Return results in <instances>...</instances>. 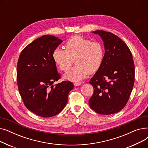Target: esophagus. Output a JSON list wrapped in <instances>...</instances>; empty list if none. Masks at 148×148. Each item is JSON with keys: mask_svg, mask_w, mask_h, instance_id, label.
Here are the masks:
<instances>
[{"mask_svg": "<svg viewBox=\"0 0 148 148\" xmlns=\"http://www.w3.org/2000/svg\"><path fill=\"white\" fill-rule=\"evenodd\" d=\"M82 84V82H76V83H74V86H80V85H81Z\"/></svg>", "mask_w": 148, "mask_h": 148, "instance_id": "1", "label": "esophagus"}]
</instances>
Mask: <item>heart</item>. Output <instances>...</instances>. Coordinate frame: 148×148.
Segmentation results:
<instances>
[{
	"label": "heart",
	"mask_w": 148,
	"mask_h": 148,
	"mask_svg": "<svg viewBox=\"0 0 148 148\" xmlns=\"http://www.w3.org/2000/svg\"><path fill=\"white\" fill-rule=\"evenodd\" d=\"M65 49H54L52 57L59 68L63 71H68L74 59L76 65L65 74L66 80L72 82L82 80L89 73L97 72L102 65L104 50L99 41H90L88 38L74 35L67 40Z\"/></svg>",
	"instance_id": "heart-1"
}]
</instances>
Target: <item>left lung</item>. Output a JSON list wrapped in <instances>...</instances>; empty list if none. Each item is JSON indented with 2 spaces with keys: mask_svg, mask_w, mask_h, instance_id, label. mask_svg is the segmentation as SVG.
Here are the masks:
<instances>
[{
  "mask_svg": "<svg viewBox=\"0 0 148 148\" xmlns=\"http://www.w3.org/2000/svg\"><path fill=\"white\" fill-rule=\"evenodd\" d=\"M92 33L102 38L105 53L101 66L89 82L94 90L89 104L99 114H114L125 106L133 88V56L127 44L113 34L104 30Z\"/></svg>",
  "mask_w": 148,
  "mask_h": 148,
  "instance_id": "1",
  "label": "left lung"
}]
</instances>
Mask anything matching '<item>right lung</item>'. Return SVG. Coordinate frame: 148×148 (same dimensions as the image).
<instances>
[{
	"mask_svg": "<svg viewBox=\"0 0 148 148\" xmlns=\"http://www.w3.org/2000/svg\"><path fill=\"white\" fill-rule=\"evenodd\" d=\"M45 35L27 45L18 60L17 80L20 94L28 110L43 118L59 114L66 106L68 94L74 84L60 79L52 54L62 42Z\"/></svg>",
	"mask_w": 148,
	"mask_h": 148,
	"instance_id": "obj_1",
	"label": "right lung"
}]
</instances>
